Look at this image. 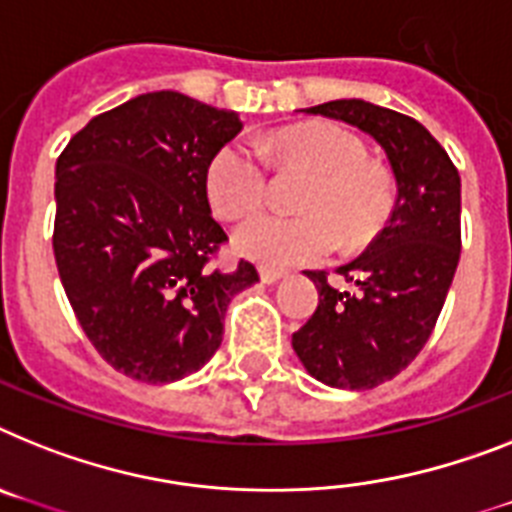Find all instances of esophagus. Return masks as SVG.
Masks as SVG:
<instances>
[{
    "label": "esophagus",
    "mask_w": 512,
    "mask_h": 512,
    "mask_svg": "<svg viewBox=\"0 0 512 512\" xmlns=\"http://www.w3.org/2000/svg\"><path fill=\"white\" fill-rule=\"evenodd\" d=\"M286 276V273H283V270H276V268H260V278H263V283H278L281 281V278Z\"/></svg>",
    "instance_id": "34e87169"
}]
</instances>
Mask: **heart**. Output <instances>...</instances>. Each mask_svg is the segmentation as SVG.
Listing matches in <instances>:
<instances>
[{"mask_svg":"<svg viewBox=\"0 0 512 512\" xmlns=\"http://www.w3.org/2000/svg\"><path fill=\"white\" fill-rule=\"evenodd\" d=\"M260 148L268 156L299 161L317 171L302 200V216L260 213L242 223L234 247L268 268L317 263L341 244L364 247L382 231L393 210V179L367 163V148L333 124H307L278 132ZM210 208L226 221L255 213L268 195L265 158L247 143H226L205 169Z\"/></svg>","mask_w":512,"mask_h":512,"instance_id":"obj_1","label":"heart"}]
</instances>
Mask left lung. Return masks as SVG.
Listing matches in <instances>:
<instances>
[{
  "mask_svg": "<svg viewBox=\"0 0 512 512\" xmlns=\"http://www.w3.org/2000/svg\"><path fill=\"white\" fill-rule=\"evenodd\" d=\"M304 114L362 130L385 150L395 176L393 213L367 252L336 270L351 289L307 270L320 302L291 338L309 375L341 390H372L409 367L432 336L461 257V176L416 119L341 98Z\"/></svg>",
  "mask_w": 512,
  "mask_h": 512,
  "instance_id": "8db88e82",
  "label": "left lung"
}]
</instances>
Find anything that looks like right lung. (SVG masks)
<instances>
[{
    "instance_id": "right-lung-1",
    "label": "right lung",
    "mask_w": 512,
    "mask_h": 512,
    "mask_svg": "<svg viewBox=\"0 0 512 512\" xmlns=\"http://www.w3.org/2000/svg\"><path fill=\"white\" fill-rule=\"evenodd\" d=\"M242 130L236 111L156 90L98 114L57 161L54 257L98 354L140 382H176L210 362L255 265H210L226 231L205 169Z\"/></svg>"
}]
</instances>
